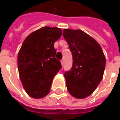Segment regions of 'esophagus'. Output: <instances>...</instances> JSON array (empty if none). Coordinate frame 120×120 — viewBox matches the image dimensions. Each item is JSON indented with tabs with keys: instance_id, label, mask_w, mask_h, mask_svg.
Returning <instances> with one entry per match:
<instances>
[{
	"instance_id": "obj_1",
	"label": "esophagus",
	"mask_w": 120,
	"mask_h": 120,
	"mask_svg": "<svg viewBox=\"0 0 120 120\" xmlns=\"http://www.w3.org/2000/svg\"><path fill=\"white\" fill-rule=\"evenodd\" d=\"M60 62H61V64H62V65H64V60H61L60 61Z\"/></svg>"
}]
</instances>
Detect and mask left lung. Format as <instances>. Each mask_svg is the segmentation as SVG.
Returning a JSON list of instances; mask_svg holds the SVG:
<instances>
[{"instance_id":"left-lung-1","label":"left lung","mask_w":120,"mask_h":120,"mask_svg":"<svg viewBox=\"0 0 120 120\" xmlns=\"http://www.w3.org/2000/svg\"><path fill=\"white\" fill-rule=\"evenodd\" d=\"M63 36L73 55V67L64 74L66 86L73 97L90 95L102 80L105 56L97 41L80 30L64 29Z\"/></svg>"}]
</instances>
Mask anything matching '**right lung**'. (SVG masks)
<instances>
[{"label":"right lung","mask_w":120,"mask_h":120,"mask_svg":"<svg viewBox=\"0 0 120 120\" xmlns=\"http://www.w3.org/2000/svg\"><path fill=\"white\" fill-rule=\"evenodd\" d=\"M62 34L58 27H41L29 34L20 49L19 74L24 90L32 98L39 99L48 94L52 79L62 68L54 47Z\"/></svg>","instance_id":"right-lung-1"}]
</instances>
